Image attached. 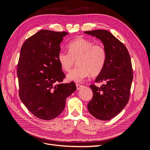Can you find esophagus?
Returning a JSON list of instances; mask_svg holds the SVG:
<instances>
[{"mask_svg":"<svg viewBox=\"0 0 150 150\" xmlns=\"http://www.w3.org/2000/svg\"><path fill=\"white\" fill-rule=\"evenodd\" d=\"M76 88H77V89H78V90H79L81 88L83 87V85L79 84H76Z\"/></svg>","mask_w":150,"mask_h":150,"instance_id":"obj_1","label":"esophagus"}]
</instances>
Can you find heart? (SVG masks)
<instances>
[{"label": "heart", "instance_id": "b5f03b06", "mask_svg": "<svg viewBox=\"0 0 150 150\" xmlns=\"http://www.w3.org/2000/svg\"><path fill=\"white\" fill-rule=\"evenodd\" d=\"M69 54L60 52L57 61L61 69L69 71L75 61L79 67L72 69L67 75L68 80L80 83L90 74L96 76L103 70L106 61V51L103 45L94 44L89 39L78 38L67 45Z\"/></svg>", "mask_w": 150, "mask_h": 150}]
</instances>
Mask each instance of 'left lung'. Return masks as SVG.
Masks as SVG:
<instances>
[{
  "instance_id": "8db88e82",
  "label": "left lung",
  "mask_w": 150,
  "mask_h": 150,
  "mask_svg": "<svg viewBox=\"0 0 150 150\" xmlns=\"http://www.w3.org/2000/svg\"><path fill=\"white\" fill-rule=\"evenodd\" d=\"M100 39L106 51V61L95 82H105L101 88L90 85L93 96L88 104L90 114L96 118L107 121L115 117L128 103L133 78L132 65L125 45L106 30L86 31Z\"/></svg>"
}]
</instances>
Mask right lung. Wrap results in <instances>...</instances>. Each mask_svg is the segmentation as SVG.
Returning <instances> with one entry per match:
<instances>
[{"mask_svg": "<svg viewBox=\"0 0 150 150\" xmlns=\"http://www.w3.org/2000/svg\"><path fill=\"white\" fill-rule=\"evenodd\" d=\"M66 32L41 30L24 42L17 64L19 97L36 117L51 120L64 110L66 98L76 90L62 83L65 74L57 61Z\"/></svg>", "mask_w": 150, "mask_h": 150, "instance_id": "obj_1", "label": "right lung"}]
</instances>
